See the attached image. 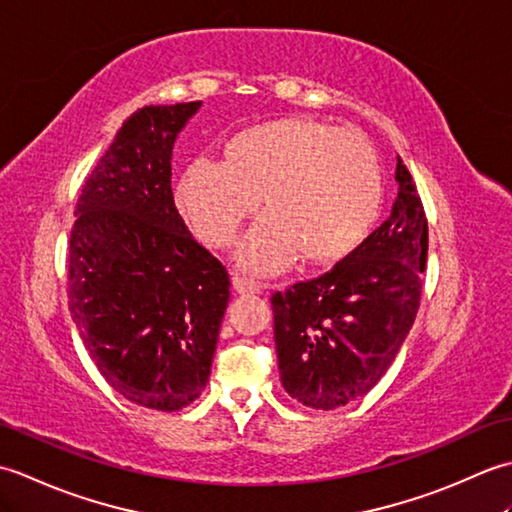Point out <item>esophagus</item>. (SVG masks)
Returning <instances> with one entry per match:
<instances>
[{
    "mask_svg": "<svg viewBox=\"0 0 512 512\" xmlns=\"http://www.w3.org/2000/svg\"><path fill=\"white\" fill-rule=\"evenodd\" d=\"M233 288H235V292H239V295H255V292H259V286L255 279H248V277H244V275H233Z\"/></svg>",
    "mask_w": 512,
    "mask_h": 512,
    "instance_id": "obj_1",
    "label": "esophagus"
}]
</instances>
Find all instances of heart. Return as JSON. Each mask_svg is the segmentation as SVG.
Masks as SVG:
<instances>
[{
  "label": "heart",
  "mask_w": 512,
  "mask_h": 512,
  "mask_svg": "<svg viewBox=\"0 0 512 512\" xmlns=\"http://www.w3.org/2000/svg\"><path fill=\"white\" fill-rule=\"evenodd\" d=\"M226 156L193 160L178 198L211 246L231 242L264 198L268 215L237 246V262L255 273H279L301 255L312 264L336 262L376 220L380 162L356 129L290 118L239 134Z\"/></svg>",
  "instance_id": "heart-1"
}]
</instances>
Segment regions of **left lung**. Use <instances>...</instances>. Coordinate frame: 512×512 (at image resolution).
Wrapping results in <instances>:
<instances>
[{"instance_id": "8db88e82", "label": "left lung", "mask_w": 512, "mask_h": 512, "mask_svg": "<svg viewBox=\"0 0 512 512\" xmlns=\"http://www.w3.org/2000/svg\"><path fill=\"white\" fill-rule=\"evenodd\" d=\"M387 220L328 273L273 295L281 385L330 411L363 398L394 363L416 321L429 231L416 182L396 162Z\"/></svg>"}]
</instances>
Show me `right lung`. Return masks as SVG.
I'll use <instances>...</instances> for the list:
<instances>
[{
    "mask_svg": "<svg viewBox=\"0 0 512 512\" xmlns=\"http://www.w3.org/2000/svg\"><path fill=\"white\" fill-rule=\"evenodd\" d=\"M200 101L147 105L85 180L68 248L72 321L96 369L140 407L184 409L209 383L226 268L173 204L171 156Z\"/></svg>",
    "mask_w": 512,
    "mask_h": 512,
    "instance_id": "right-lung-1",
    "label": "right lung"
}]
</instances>
